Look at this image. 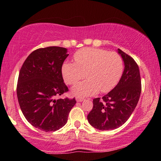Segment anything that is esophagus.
<instances>
[{"mask_svg":"<svg viewBox=\"0 0 161 161\" xmlns=\"http://www.w3.org/2000/svg\"><path fill=\"white\" fill-rule=\"evenodd\" d=\"M76 101L77 102H79V103H81L83 101V98H80V97H76Z\"/></svg>","mask_w":161,"mask_h":161,"instance_id":"esophagus-1","label":"esophagus"}]
</instances>
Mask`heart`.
<instances>
[{"label":"heart","mask_w":161,"mask_h":161,"mask_svg":"<svg viewBox=\"0 0 161 161\" xmlns=\"http://www.w3.org/2000/svg\"><path fill=\"white\" fill-rule=\"evenodd\" d=\"M75 63L65 62L61 72L64 80L69 85H75L81 79L86 80L72 88V92L79 97H87L100 90L107 92L113 89L122 75L123 62L115 52L94 47H86L74 55Z\"/></svg>","instance_id":"1"}]
</instances>
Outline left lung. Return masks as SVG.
<instances>
[{"label":"left lung","instance_id":"8db88e82","mask_svg":"<svg viewBox=\"0 0 161 161\" xmlns=\"http://www.w3.org/2000/svg\"><path fill=\"white\" fill-rule=\"evenodd\" d=\"M125 69L118 84L103 97L93 100V108L88 114L89 124L100 130L116 129L130 118L139 100L142 82L139 68L134 59L120 49Z\"/></svg>","mask_w":161,"mask_h":161}]
</instances>
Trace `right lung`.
<instances>
[{"instance_id": "right-lung-1", "label": "right lung", "mask_w": 161, "mask_h": 161, "mask_svg": "<svg viewBox=\"0 0 161 161\" xmlns=\"http://www.w3.org/2000/svg\"><path fill=\"white\" fill-rule=\"evenodd\" d=\"M67 49L39 48L33 51L19 70L17 86L18 103L31 125L42 131L58 130L67 122L75 99H58L68 91L61 73Z\"/></svg>"}]
</instances>
